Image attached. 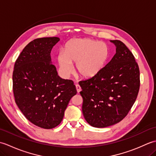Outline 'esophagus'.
I'll return each mask as SVG.
<instances>
[{
  "instance_id": "34e87169",
  "label": "esophagus",
  "mask_w": 156,
  "mask_h": 156,
  "mask_svg": "<svg viewBox=\"0 0 156 156\" xmlns=\"http://www.w3.org/2000/svg\"><path fill=\"white\" fill-rule=\"evenodd\" d=\"M76 90H77V92L79 93V92L81 91V88L80 87V85H79V84H76Z\"/></svg>"
}]
</instances>
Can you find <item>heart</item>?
Segmentation results:
<instances>
[{"label": "heart", "instance_id": "obj_1", "mask_svg": "<svg viewBox=\"0 0 156 156\" xmlns=\"http://www.w3.org/2000/svg\"><path fill=\"white\" fill-rule=\"evenodd\" d=\"M110 50L107 44L89 38L74 39L66 44L64 51L58 55L61 74L67 78L76 64L78 74L84 78H91L100 73L107 64Z\"/></svg>", "mask_w": 156, "mask_h": 156}]
</instances>
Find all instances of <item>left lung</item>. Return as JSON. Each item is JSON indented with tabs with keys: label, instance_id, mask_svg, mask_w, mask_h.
Segmentation results:
<instances>
[{
	"label": "left lung",
	"instance_id": "8db88e82",
	"mask_svg": "<svg viewBox=\"0 0 156 156\" xmlns=\"http://www.w3.org/2000/svg\"><path fill=\"white\" fill-rule=\"evenodd\" d=\"M116 54L98 74L79 82L82 112L92 127L104 128L123 119L136 100L140 86V69L123 43L111 40Z\"/></svg>",
	"mask_w": 156,
	"mask_h": 156
}]
</instances>
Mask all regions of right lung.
Segmentation results:
<instances>
[{
	"label": "right lung",
	"instance_id": "obj_1",
	"mask_svg": "<svg viewBox=\"0 0 156 156\" xmlns=\"http://www.w3.org/2000/svg\"><path fill=\"white\" fill-rule=\"evenodd\" d=\"M59 37L35 39L16 59L12 88L19 108L32 123L52 129L62 121L72 97L77 93L74 82L58 75L50 53Z\"/></svg>",
	"mask_w": 156,
	"mask_h": 156
}]
</instances>
